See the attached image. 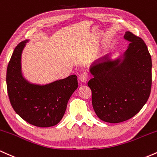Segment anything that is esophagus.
<instances>
[{
    "instance_id": "esophagus-1",
    "label": "esophagus",
    "mask_w": 157,
    "mask_h": 157,
    "mask_svg": "<svg viewBox=\"0 0 157 157\" xmlns=\"http://www.w3.org/2000/svg\"><path fill=\"white\" fill-rule=\"evenodd\" d=\"M79 78H80V81L83 83H85L88 79V73L87 71H84L83 73L79 75Z\"/></svg>"
}]
</instances>
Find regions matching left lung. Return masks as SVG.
<instances>
[{"label": "left lung", "instance_id": "1", "mask_svg": "<svg viewBox=\"0 0 157 157\" xmlns=\"http://www.w3.org/2000/svg\"><path fill=\"white\" fill-rule=\"evenodd\" d=\"M124 38L130 43L122 60L113 61L105 56L90 69L93 78L87 85L92 91L93 110L101 120L109 123L134 117L151 94L152 61L147 46L129 31Z\"/></svg>", "mask_w": 157, "mask_h": 157}]
</instances>
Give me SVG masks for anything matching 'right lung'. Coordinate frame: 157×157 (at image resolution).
<instances>
[{
    "instance_id": "obj_1",
    "label": "right lung",
    "mask_w": 157,
    "mask_h": 157,
    "mask_svg": "<svg viewBox=\"0 0 157 157\" xmlns=\"http://www.w3.org/2000/svg\"><path fill=\"white\" fill-rule=\"evenodd\" d=\"M14 50L6 70V86L12 108L24 120L33 125L48 128L57 124L66 110L67 102L78 87L75 75L46 85L31 84L23 77L21 53L26 43Z\"/></svg>"
}]
</instances>
